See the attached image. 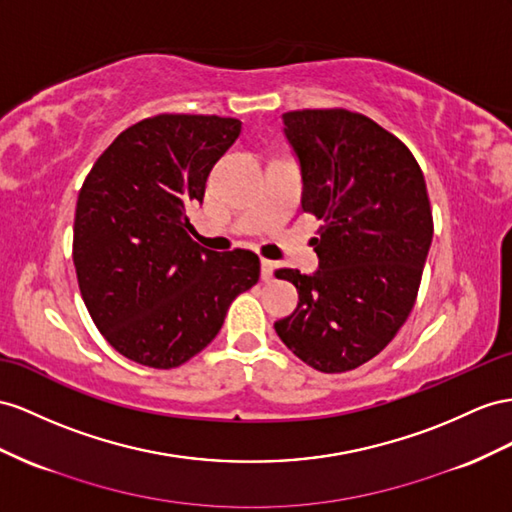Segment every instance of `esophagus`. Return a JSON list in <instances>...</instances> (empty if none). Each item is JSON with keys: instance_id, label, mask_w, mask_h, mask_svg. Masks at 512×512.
I'll use <instances>...</instances> for the list:
<instances>
[{"instance_id": "esophagus-1", "label": "esophagus", "mask_w": 512, "mask_h": 512, "mask_svg": "<svg viewBox=\"0 0 512 512\" xmlns=\"http://www.w3.org/2000/svg\"><path fill=\"white\" fill-rule=\"evenodd\" d=\"M261 279H264L266 283L274 279V261L261 259Z\"/></svg>"}]
</instances>
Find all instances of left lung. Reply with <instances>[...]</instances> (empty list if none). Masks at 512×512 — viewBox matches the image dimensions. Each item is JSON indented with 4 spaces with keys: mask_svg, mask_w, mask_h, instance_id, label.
<instances>
[{
    "mask_svg": "<svg viewBox=\"0 0 512 512\" xmlns=\"http://www.w3.org/2000/svg\"><path fill=\"white\" fill-rule=\"evenodd\" d=\"M283 134L300 164L303 209L324 227L311 240L316 272L277 270L296 285L298 307L274 331L311 368L355 370L415 305L432 242L426 181L413 153L357 112H285Z\"/></svg>",
    "mask_w": 512,
    "mask_h": 512,
    "instance_id": "left-lung-1",
    "label": "left lung"
}]
</instances>
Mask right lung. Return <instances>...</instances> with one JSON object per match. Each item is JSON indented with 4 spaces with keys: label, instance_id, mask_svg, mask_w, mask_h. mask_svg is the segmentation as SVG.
<instances>
[{
    "label": "right lung",
    "instance_id": "right-lung-1",
    "mask_svg": "<svg viewBox=\"0 0 512 512\" xmlns=\"http://www.w3.org/2000/svg\"><path fill=\"white\" fill-rule=\"evenodd\" d=\"M240 131L222 116L144 119L101 153L77 196L73 264L86 309L114 350L147 368L199 355L259 281L255 253L209 251L188 220Z\"/></svg>",
    "mask_w": 512,
    "mask_h": 512
}]
</instances>
